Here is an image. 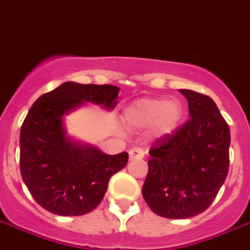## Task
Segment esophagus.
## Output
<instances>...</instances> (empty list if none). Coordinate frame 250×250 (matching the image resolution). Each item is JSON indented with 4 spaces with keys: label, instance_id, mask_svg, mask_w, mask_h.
Here are the masks:
<instances>
[{
    "label": "esophagus",
    "instance_id": "esophagus-1",
    "mask_svg": "<svg viewBox=\"0 0 250 250\" xmlns=\"http://www.w3.org/2000/svg\"><path fill=\"white\" fill-rule=\"evenodd\" d=\"M128 155H130V159H143L144 158L143 149H140V148H131L130 152H128Z\"/></svg>",
    "mask_w": 250,
    "mask_h": 250
}]
</instances>
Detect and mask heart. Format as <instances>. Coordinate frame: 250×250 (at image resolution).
<instances>
[{"mask_svg":"<svg viewBox=\"0 0 250 250\" xmlns=\"http://www.w3.org/2000/svg\"><path fill=\"white\" fill-rule=\"evenodd\" d=\"M183 116L182 104L164 98H146L134 102L125 111V119L134 127L147 128L160 136L172 134L176 130Z\"/></svg>","mask_w":250,"mask_h":250,"instance_id":"heart-1","label":"heart"}]
</instances>
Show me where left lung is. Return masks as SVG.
<instances>
[{"label":"left lung","instance_id":"obj_1","mask_svg":"<svg viewBox=\"0 0 250 250\" xmlns=\"http://www.w3.org/2000/svg\"><path fill=\"white\" fill-rule=\"evenodd\" d=\"M189 119L153 142L142 193L162 217L188 219L214 200L229 169L230 131L219 108L204 94L180 90Z\"/></svg>","mask_w":250,"mask_h":250}]
</instances>
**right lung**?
<instances>
[{"label":"right lung","mask_w":250,"mask_h":250,"mask_svg":"<svg viewBox=\"0 0 250 250\" xmlns=\"http://www.w3.org/2000/svg\"><path fill=\"white\" fill-rule=\"evenodd\" d=\"M119 87L112 84L62 83L41 95L27 112L20 135L23 183L38 204L59 216H81L95 209L110 177L125 167L128 153L107 155L66 136L63 115L83 102L116 106Z\"/></svg>","instance_id":"add662e5"}]
</instances>
